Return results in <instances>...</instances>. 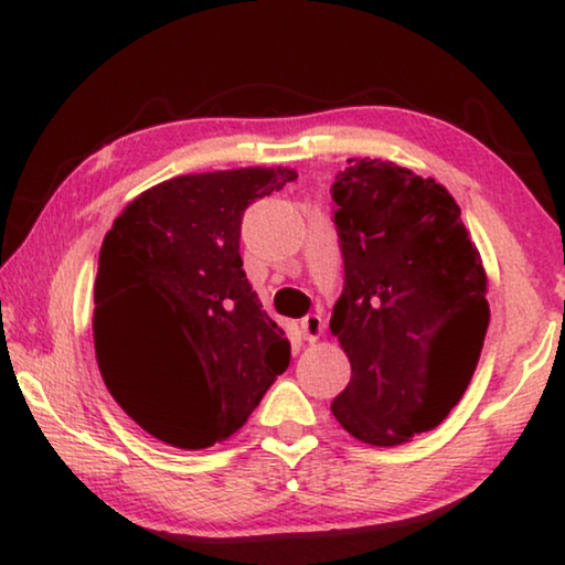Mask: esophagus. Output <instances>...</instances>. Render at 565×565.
I'll list each match as a JSON object with an SVG mask.
<instances>
[{"mask_svg":"<svg viewBox=\"0 0 565 565\" xmlns=\"http://www.w3.org/2000/svg\"><path fill=\"white\" fill-rule=\"evenodd\" d=\"M323 331V319L319 313H308L300 319V334H303V339H308V342H316V339L321 337Z\"/></svg>","mask_w":565,"mask_h":565,"instance_id":"34e87169","label":"esophagus"}]
</instances>
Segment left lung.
<instances>
[{"label":"left lung","mask_w":565,"mask_h":565,"mask_svg":"<svg viewBox=\"0 0 565 565\" xmlns=\"http://www.w3.org/2000/svg\"><path fill=\"white\" fill-rule=\"evenodd\" d=\"M331 184L344 288L329 327L352 365L331 414L391 447L435 429L476 373L489 300L460 207L435 180L347 159Z\"/></svg>","instance_id":"obj_1"}]
</instances>
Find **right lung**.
Segmentation results:
<instances>
[{
  "label": "right lung",
  "instance_id": "1",
  "mask_svg": "<svg viewBox=\"0 0 565 565\" xmlns=\"http://www.w3.org/2000/svg\"><path fill=\"white\" fill-rule=\"evenodd\" d=\"M298 180L246 167L174 177L128 203L95 280V352L122 412L161 443L203 450L244 427L290 365L285 331L246 280L254 200Z\"/></svg>",
  "mask_w": 565,
  "mask_h": 565
}]
</instances>
